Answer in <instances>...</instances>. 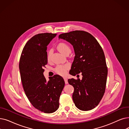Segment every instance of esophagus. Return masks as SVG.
I'll return each mask as SVG.
<instances>
[{
  "instance_id": "34e87169",
  "label": "esophagus",
  "mask_w": 129,
  "mask_h": 129,
  "mask_svg": "<svg viewBox=\"0 0 129 129\" xmlns=\"http://www.w3.org/2000/svg\"><path fill=\"white\" fill-rule=\"evenodd\" d=\"M64 81H65V84H68V78H67V77H64Z\"/></svg>"
}]
</instances>
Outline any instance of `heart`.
Returning a JSON list of instances; mask_svg holds the SVG:
<instances>
[{
	"instance_id": "obj_1",
	"label": "heart",
	"mask_w": 129,
	"mask_h": 129,
	"mask_svg": "<svg viewBox=\"0 0 129 129\" xmlns=\"http://www.w3.org/2000/svg\"><path fill=\"white\" fill-rule=\"evenodd\" d=\"M57 48L59 51L64 54H66L68 53H70L71 52V47L68 44H66L64 42H61L58 44L57 45ZM52 49H49L47 53V59L48 60L50 59L52 54ZM69 68L68 65H59L58 66L56 71L57 73L60 75H64L66 73V70Z\"/></svg>"
}]
</instances>
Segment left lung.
I'll return each mask as SVG.
<instances>
[{
    "label": "left lung",
    "instance_id": "1",
    "mask_svg": "<svg viewBox=\"0 0 129 129\" xmlns=\"http://www.w3.org/2000/svg\"><path fill=\"white\" fill-rule=\"evenodd\" d=\"M58 37L74 47L75 56L70 74L75 76L81 72L83 76L81 80H68L74 88L73 102L82 111L92 110L99 104L105 90L108 68L102 48L94 36L85 31H72Z\"/></svg>",
    "mask_w": 129,
    "mask_h": 129
}]
</instances>
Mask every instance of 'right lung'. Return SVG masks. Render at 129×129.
<instances>
[{
    "mask_svg": "<svg viewBox=\"0 0 129 129\" xmlns=\"http://www.w3.org/2000/svg\"><path fill=\"white\" fill-rule=\"evenodd\" d=\"M56 34L41 33L32 37L22 51L19 68L24 90L35 108L52 113L59 108V99L65 85L63 77L55 75L47 81L43 75L47 64V46Z\"/></svg>",
    "mask_w": 129,
    "mask_h": 129,
    "instance_id": "right-lung-1",
    "label": "right lung"
}]
</instances>
